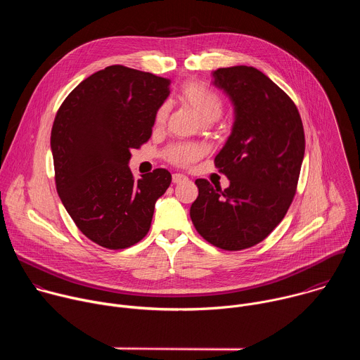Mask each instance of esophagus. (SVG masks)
<instances>
[{"instance_id":"1","label":"esophagus","mask_w":360,"mask_h":360,"mask_svg":"<svg viewBox=\"0 0 360 360\" xmlns=\"http://www.w3.org/2000/svg\"><path fill=\"white\" fill-rule=\"evenodd\" d=\"M188 178L185 176V175H182V174H174L172 175V182L174 184H181V182H185Z\"/></svg>"}]
</instances>
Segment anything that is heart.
Returning a JSON list of instances; mask_svg holds the SVG:
<instances>
[{
	"mask_svg": "<svg viewBox=\"0 0 360 360\" xmlns=\"http://www.w3.org/2000/svg\"><path fill=\"white\" fill-rule=\"evenodd\" d=\"M179 99L203 124L217 121L224 111L222 98L212 89L198 82H186L179 89ZM167 107H161L157 112V124L161 125L167 118ZM200 157V149L196 145L178 143L172 145L167 150V158L175 165L185 167Z\"/></svg>",
	"mask_w": 360,
	"mask_h": 360,
	"instance_id": "1",
	"label": "heart"
}]
</instances>
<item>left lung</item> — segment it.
<instances>
[{
	"label": "left lung",
	"mask_w": 360,
	"mask_h": 360,
	"mask_svg": "<svg viewBox=\"0 0 360 360\" xmlns=\"http://www.w3.org/2000/svg\"><path fill=\"white\" fill-rule=\"evenodd\" d=\"M214 85L233 107V125L215 167L228 176L221 191L196 179L189 215L210 243L240 250L262 242L286 215L304 155V134L293 101L264 72L236 65L214 71Z\"/></svg>",
	"instance_id": "left-lung-1"
}]
</instances>
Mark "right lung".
Returning a JSON list of instances; mask_svg holds the SVG:
<instances>
[{
	"label": "right lung",
	"instance_id": "right-lung-1",
	"mask_svg": "<svg viewBox=\"0 0 360 360\" xmlns=\"http://www.w3.org/2000/svg\"><path fill=\"white\" fill-rule=\"evenodd\" d=\"M171 81L122 65L101 70L63 102L51 131L56 184L67 212L92 242L124 249L149 231L167 169L135 181L131 150L150 138Z\"/></svg>",
	"mask_w": 360,
	"mask_h": 360
}]
</instances>
